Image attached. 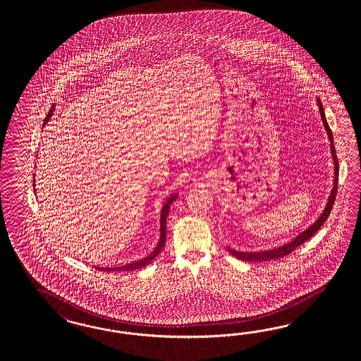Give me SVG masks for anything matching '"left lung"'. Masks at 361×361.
<instances>
[{
    "label": "left lung",
    "mask_w": 361,
    "mask_h": 361,
    "mask_svg": "<svg viewBox=\"0 0 361 361\" xmlns=\"http://www.w3.org/2000/svg\"><path fill=\"white\" fill-rule=\"evenodd\" d=\"M317 107L320 111V116H322V121L324 124V128L327 131L328 139L331 142V153H332V160H334V166H335V173H334V188L331 190V195L328 197L327 205L323 210V213L320 214V217L308 228L305 230L303 233H300L299 235H296L294 240L291 242H287L283 246H279V247H275V249H270V250H264V252H237V250H233L228 247L230 254L234 255L235 258L242 259L245 262H261V261H271V259H278V258H282L284 255L290 254L291 252H294L298 246H300L302 243H305L307 240H310L317 230L320 229L323 226V224L326 222V219H328L332 207H334V202H335V198L338 195V180H339V164H338V156H336V151H335V145H334V136H332V131L329 130V126H328L327 121H326V115H324V111H323V106H322V102L317 99Z\"/></svg>",
    "instance_id": "1"
}]
</instances>
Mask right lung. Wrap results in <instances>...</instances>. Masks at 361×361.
<instances>
[{"label":"right lung","instance_id":"add662e5","mask_svg":"<svg viewBox=\"0 0 361 361\" xmlns=\"http://www.w3.org/2000/svg\"><path fill=\"white\" fill-rule=\"evenodd\" d=\"M54 109V107H53ZM53 109L50 111V114H49V116H51V112H53ZM47 121H49V118H47ZM176 197L177 195H173L172 197H169L168 198V201L165 202L164 207L161 209V216H160V240H159V243H157V246L153 249V252L149 254V255H147L145 258H142V259H139V261H136V262L127 263V264H124V266H118V267H97L98 270H102V271H133V270H137V269H142V267H145L147 264H149V263L152 262L153 259L159 255V252L163 250V247H164L165 245V234H166V217H168V213H169V209H171V205H172V202L175 201Z\"/></svg>","mask_w":361,"mask_h":361}]
</instances>
